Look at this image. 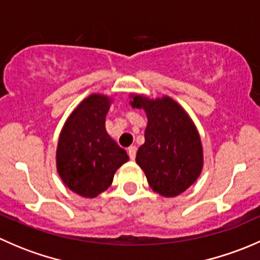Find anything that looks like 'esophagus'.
Masks as SVG:
<instances>
[{
  "label": "esophagus",
  "mask_w": 260,
  "mask_h": 260,
  "mask_svg": "<svg viewBox=\"0 0 260 260\" xmlns=\"http://www.w3.org/2000/svg\"><path fill=\"white\" fill-rule=\"evenodd\" d=\"M136 153H137V147L131 146L129 148H128V156H129V158L135 159L136 158Z\"/></svg>",
  "instance_id": "34e87169"
}]
</instances>
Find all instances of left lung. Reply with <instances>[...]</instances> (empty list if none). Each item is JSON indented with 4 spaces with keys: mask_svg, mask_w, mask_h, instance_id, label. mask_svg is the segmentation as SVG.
I'll list each match as a JSON object with an SVG mask.
<instances>
[{
    "mask_svg": "<svg viewBox=\"0 0 260 260\" xmlns=\"http://www.w3.org/2000/svg\"><path fill=\"white\" fill-rule=\"evenodd\" d=\"M133 108H143L148 123L136 162L151 188L174 198L190 187L203 170V146L187 113L169 96L149 101L135 95Z\"/></svg>",
    "mask_w": 260,
    "mask_h": 260,
    "instance_id": "1",
    "label": "left lung"
}]
</instances>
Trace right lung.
<instances>
[{
  "label": "right lung",
  "mask_w": 260,
  "mask_h": 260,
  "mask_svg": "<svg viewBox=\"0 0 260 260\" xmlns=\"http://www.w3.org/2000/svg\"><path fill=\"white\" fill-rule=\"evenodd\" d=\"M109 106L108 96L89 95L70 114L60 133L57 172L70 190L84 198H95L106 191L115 171L129 159L106 131Z\"/></svg>",
  "instance_id": "add662e5"
}]
</instances>
